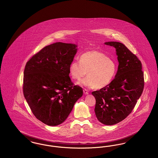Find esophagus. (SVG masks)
<instances>
[{
	"mask_svg": "<svg viewBox=\"0 0 158 158\" xmlns=\"http://www.w3.org/2000/svg\"><path fill=\"white\" fill-rule=\"evenodd\" d=\"M83 93H84L85 95H88V94H89L88 90H86V89H83Z\"/></svg>",
	"mask_w": 158,
	"mask_h": 158,
	"instance_id": "34e87169",
	"label": "esophagus"
}]
</instances>
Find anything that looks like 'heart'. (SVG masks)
<instances>
[{
	"instance_id": "1",
	"label": "heart",
	"mask_w": 158,
	"mask_h": 158,
	"mask_svg": "<svg viewBox=\"0 0 158 158\" xmlns=\"http://www.w3.org/2000/svg\"><path fill=\"white\" fill-rule=\"evenodd\" d=\"M117 71L116 62L97 50L83 53L80 62L73 61L69 66V74L73 79L81 80L87 72L88 77L77 84L90 88H105L112 82Z\"/></svg>"
}]
</instances>
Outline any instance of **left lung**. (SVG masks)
Masks as SVG:
<instances>
[{
  "label": "left lung",
  "instance_id": "1",
  "mask_svg": "<svg viewBox=\"0 0 158 158\" xmlns=\"http://www.w3.org/2000/svg\"><path fill=\"white\" fill-rule=\"evenodd\" d=\"M105 44L115 48L118 66L115 78L108 86L92 94L96 99L95 113L101 123L111 126L124 120L131 113L144 88L142 63L123 44Z\"/></svg>",
  "mask_w": 158,
  "mask_h": 158
}]
</instances>
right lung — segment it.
Here are the masks:
<instances>
[{"instance_id": "right-lung-1", "label": "right lung", "mask_w": 158, "mask_h": 158, "mask_svg": "<svg viewBox=\"0 0 158 158\" xmlns=\"http://www.w3.org/2000/svg\"><path fill=\"white\" fill-rule=\"evenodd\" d=\"M75 44L57 42L32 57L23 72L25 98L38 120L50 126L66 120L82 88L73 86L69 66L77 53Z\"/></svg>"}]
</instances>
